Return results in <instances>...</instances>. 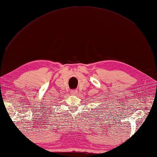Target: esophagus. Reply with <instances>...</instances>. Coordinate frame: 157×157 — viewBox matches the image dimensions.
<instances>
[{
  "label": "esophagus",
  "instance_id": "34e87169",
  "mask_svg": "<svg viewBox=\"0 0 157 157\" xmlns=\"http://www.w3.org/2000/svg\"><path fill=\"white\" fill-rule=\"evenodd\" d=\"M71 94L73 96H75V95H78V92H77V90H71Z\"/></svg>",
  "mask_w": 157,
  "mask_h": 157
}]
</instances>
